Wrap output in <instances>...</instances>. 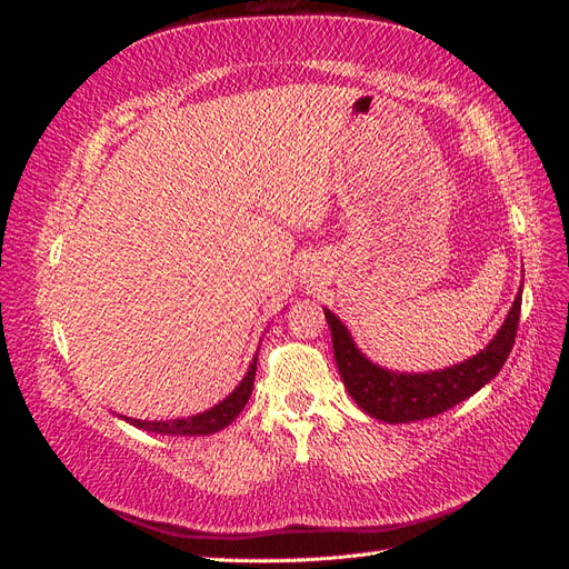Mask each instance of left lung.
Instances as JSON below:
<instances>
[{"instance_id": "1", "label": "left lung", "mask_w": 569, "mask_h": 569, "mask_svg": "<svg viewBox=\"0 0 569 569\" xmlns=\"http://www.w3.org/2000/svg\"><path fill=\"white\" fill-rule=\"evenodd\" d=\"M522 297L515 299L510 313L501 330L485 351L465 360L460 366L425 375H399L372 366L370 360L356 349L347 327L330 311H325L327 325L332 332V349L341 380L347 385L351 399L363 408L368 416L382 422H416L435 418L439 412L470 399L487 382H491L503 368L506 358L518 337Z\"/></svg>"}]
</instances>
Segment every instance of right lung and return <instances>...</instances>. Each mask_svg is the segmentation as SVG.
I'll return each instance as SVG.
<instances>
[{
    "instance_id": "right-lung-1",
    "label": "right lung",
    "mask_w": 569,
    "mask_h": 569,
    "mask_svg": "<svg viewBox=\"0 0 569 569\" xmlns=\"http://www.w3.org/2000/svg\"><path fill=\"white\" fill-rule=\"evenodd\" d=\"M256 360L258 356L253 358V363L247 372V377L242 380V385H239L226 401H220L218 406H213L211 410L206 412H199V416L194 418H182V420H166V422H147V420H130V418H123L128 420L130 425L140 427V429H147V432H157V435H170V437H197V435H213L218 432V429L228 427L239 412H242V408L247 406L249 396H251V389H253V380H256Z\"/></svg>"
}]
</instances>
